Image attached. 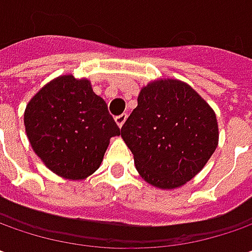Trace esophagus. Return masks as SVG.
Here are the masks:
<instances>
[{"label": "esophagus", "mask_w": 252, "mask_h": 252, "mask_svg": "<svg viewBox=\"0 0 252 252\" xmlns=\"http://www.w3.org/2000/svg\"><path fill=\"white\" fill-rule=\"evenodd\" d=\"M126 119H127V113H122V115H119V116H116V118H115V122L118 123V126H119V127H122V126H123V123L126 122Z\"/></svg>", "instance_id": "34e87169"}]
</instances>
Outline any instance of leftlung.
Masks as SVG:
<instances>
[{"instance_id": "1", "label": "left lung", "mask_w": 252, "mask_h": 252, "mask_svg": "<svg viewBox=\"0 0 252 252\" xmlns=\"http://www.w3.org/2000/svg\"><path fill=\"white\" fill-rule=\"evenodd\" d=\"M122 137L141 178L160 189L187 184L218 147L216 115L198 92L178 80L141 88Z\"/></svg>"}]
</instances>
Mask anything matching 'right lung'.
I'll return each mask as SVG.
<instances>
[{"label":"right lung","mask_w":252,"mask_h":252,"mask_svg":"<svg viewBox=\"0 0 252 252\" xmlns=\"http://www.w3.org/2000/svg\"><path fill=\"white\" fill-rule=\"evenodd\" d=\"M24 122L31 146L44 165L74 181L99 168L111 137L121 134L91 83L71 74L46 84L26 105Z\"/></svg>","instance_id":"obj_1"}]
</instances>
